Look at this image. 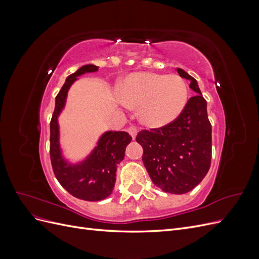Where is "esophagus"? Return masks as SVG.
Listing matches in <instances>:
<instances>
[{"label":"esophagus","instance_id":"34e87169","mask_svg":"<svg viewBox=\"0 0 259 259\" xmlns=\"http://www.w3.org/2000/svg\"><path fill=\"white\" fill-rule=\"evenodd\" d=\"M127 132H128V134L132 136V138L135 139V137H136V135H137V128L134 127V126H130V127L127 128Z\"/></svg>","mask_w":259,"mask_h":259}]
</instances>
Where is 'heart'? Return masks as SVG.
<instances>
[{
	"mask_svg": "<svg viewBox=\"0 0 259 259\" xmlns=\"http://www.w3.org/2000/svg\"><path fill=\"white\" fill-rule=\"evenodd\" d=\"M120 98L124 105L138 108L139 121L146 126L159 128L175 121L184 111L189 88L177 74L137 72L125 79Z\"/></svg>",
	"mask_w": 259,
	"mask_h": 259,
	"instance_id": "b5f03b06",
	"label": "heart"
}]
</instances>
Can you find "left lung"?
<instances>
[{
    "label": "left lung",
    "instance_id": "1",
    "mask_svg": "<svg viewBox=\"0 0 259 259\" xmlns=\"http://www.w3.org/2000/svg\"><path fill=\"white\" fill-rule=\"evenodd\" d=\"M177 72L190 80V89L198 95L188 100L175 121L140 131L136 142L144 149L143 162L152 183L164 192L183 194L198 186L209 169L211 125L197 81L183 69L177 68Z\"/></svg>",
    "mask_w": 259,
    "mask_h": 259
}]
</instances>
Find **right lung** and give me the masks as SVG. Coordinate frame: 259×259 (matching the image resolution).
Masks as SVG:
<instances>
[{
	"instance_id": "obj_1",
	"label": "right lung",
	"mask_w": 259,
	"mask_h": 259,
	"mask_svg": "<svg viewBox=\"0 0 259 259\" xmlns=\"http://www.w3.org/2000/svg\"><path fill=\"white\" fill-rule=\"evenodd\" d=\"M96 71H98L97 66L86 65L67 77L56 96L51 120L50 155L54 174L70 194L85 201H100L111 194L115 184L116 165L124 159L125 148L132 140L126 132H107L83 162L72 165L62 158L57 120L65 106L68 90L79 75Z\"/></svg>"
}]
</instances>
